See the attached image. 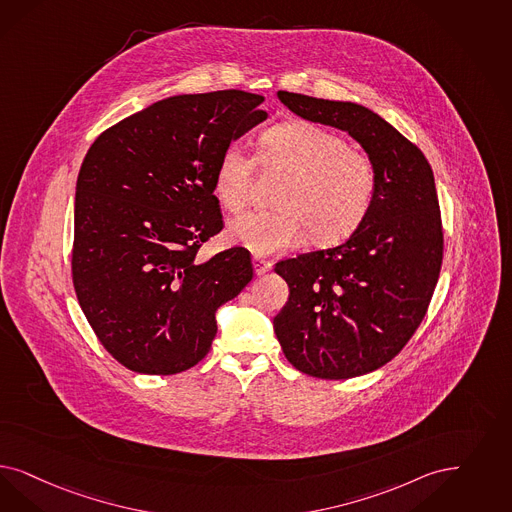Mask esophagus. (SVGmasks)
<instances>
[{
    "label": "esophagus",
    "instance_id": "obj_1",
    "mask_svg": "<svg viewBox=\"0 0 512 512\" xmlns=\"http://www.w3.org/2000/svg\"><path fill=\"white\" fill-rule=\"evenodd\" d=\"M253 270H255L257 276H263V274L272 270V263L261 259V257H253Z\"/></svg>",
    "mask_w": 512,
    "mask_h": 512
}]
</instances>
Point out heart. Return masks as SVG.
Wrapping results in <instances>:
<instances>
[{
    "instance_id": "1",
    "label": "heart",
    "mask_w": 512,
    "mask_h": 512,
    "mask_svg": "<svg viewBox=\"0 0 512 512\" xmlns=\"http://www.w3.org/2000/svg\"><path fill=\"white\" fill-rule=\"evenodd\" d=\"M257 159L285 174L276 196L280 210L234 217L225 230L232 246L266 257L300 246L306 234L316 246H335L371 213L376 168L336 132L304 121L276 124L259 136ZM253 170L255 159L240 145L225 147L213 174V193L225 210L244 208Z\"/></svg>"
}]
</instances>
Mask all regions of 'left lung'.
Returning a JSON list of instances; mask_svg holds the SVG:
<instances>
[{
	"label": "left lung",
	"instance_id": "1",
	"mask_svg": "<svg viewBox=\"0 0 512 512\" xmlns=\"http://www.w3.org/2000/svg\"><path fill=\"white\" fill-rule=\"evenodd\" d=\"M278 100L348 132L376 168L371 213L346 242L274 266L289 285L274 318L287 361L323 380L355 378L401 352L427 312L442 263L435 177L422 151L369 107L285 90Z\"/></svg>",
	"mask_w": 512,
	"mask_h": 512
}]
</instances>
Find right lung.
<instances>
[{"label": "right lung", "instance_id": "1", "mask_svg": "<svg viewBox=\"0 0 512 512\" xmlns=\"http://www.w3.org/2000/svg\"><path fill=\"white\" fill-rule=\"evenodd\" d=\"M261 94L159 100L90 145L75 187L71 272L81 310L126 369L176 374L206 357L215 312L253 278L249 251L198 261L223 229L213 174L225 147L263 123Z\"/></svg>", "mask_w": 512, "mask_h": 512}]
</instances>
